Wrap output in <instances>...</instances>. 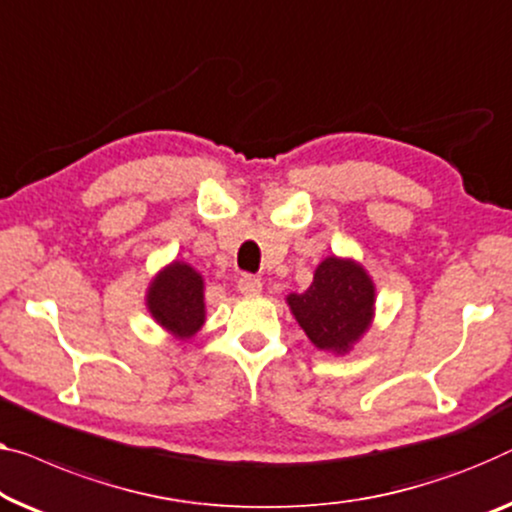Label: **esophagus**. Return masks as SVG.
Listing matches in <instances>:
<instances>
[{
  "label": "esophagus",
  "mask_w": 512,
  "mask_h": 512,
  "mask_svg": "<svg viewBox=\"0 0 512 512\" xmlns=\"http://www.w3.org/2000/svg\"><path fill=\"white\" fill-rule=\"evenodd\" d=\"M236 289H239L241 294H246V296H255V294H259L262 292V280L259 278H255V276H241L239 278V282H236Z\"/></svg>",
  "instance_id": "esophagus-1"
}]
</instances>
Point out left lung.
<instances>
[{
  "label": "left lung",
  "mask_w": 512,
  "mask_h": 512,
  "mask_svg": "<svg viewBox=\"0 0 512 512\" xmlns=\"http://www.w3.org/2000/svg\"><path fill=\"white\" fill-rule=\"evenodd\" d=\"M287 305L312 345L347 354L375 317V282L354 259L331 255L305 292L287 296Z\"/></svg>",
  "instance_id": "1"
}]
</instances>
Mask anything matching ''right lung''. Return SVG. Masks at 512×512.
I'll use <instances>...</instances> for the list:
<instances>
[{"instance_id": "obj_1", "label": "right lung", "mask_w": 512, "mask_h": 512, "mask_svg": "<svg viewBox=\"0 0 512 512\" xmlns=\"http://www.w3.org/2000/svg\"><path fill=\"white\" fill-rule=\"evenodd\" d=\"M147 308L151 317L165 331H170L174 338H193L202 329L204 319H207L202 276L186 262L167 264L151 280Z\"/></svg>"}]
</instances>
